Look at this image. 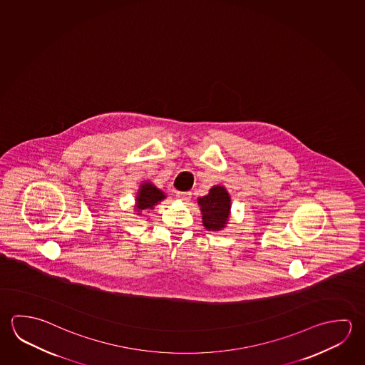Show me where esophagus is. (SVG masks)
Masks as SVG:
<instances>
[{"label": "esophagus", "mask_w": 365, "mask_h": 365, "mask_svg": "<svg viewBox=\"0 0 365 365\" xmlns=\"http://www.w3.org/2000/svg\"><path fill=\"white\" fill-rule=\"evenodd\" d=\"M177 197L182 200V201H190L191 200V192H178Z\"/></svg>", "instance_id": "esophagus-1"}]
</instances>
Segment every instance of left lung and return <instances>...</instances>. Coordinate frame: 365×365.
<instances>
[{"label": "left lung", "mask_w": 365, "mask_h": 365, "mask_svg": "<svg viewBox=\"0 0 365 365\" xmlns=\"http://www.w3.org/2000/svg\"><path fill=\"white\" fill-rule=\"evenodd\" d=\"M202 214V224L207 230H222L230 212V193L223 185H214L206 196L197 200Z\"/></svg>", "instance_id": "8db88e82"}]
</instances>
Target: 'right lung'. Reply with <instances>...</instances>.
<instances>
[{
	"label": "right lung",
	"instance_id": "1",
	"mask_svg": "<svg viewBox=\"0 0 365 365\" xmlns=\"http://www.w3.org/2000/svg\"><path fill=\"white\" fill-rule=\"evenodd\" d=\"M164 198H165L164 192L159 190L158 187H155L153 183L145 182V183H142L140 190L137 192L135 211H138V214H141L142 210L154 209L155 205L159 204Z\"/></svg>",
	"mask_w": 365,
	"mask_h": 365
}]
</instances>
